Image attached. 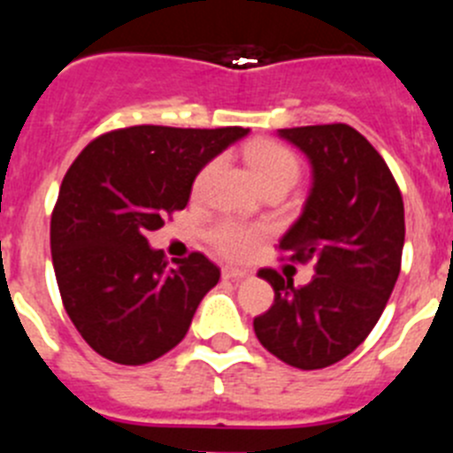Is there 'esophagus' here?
Here are the masks:
<instances>
[{
    "label": "esophagus",
    "instance_id": "esophagus-1",
    "mask_svg": "<svg viewBox=\"0 0 453 453\" xmlns=\"http://www.w3.org/2000/svg\"><path fill=\"white\" fill-rule=\"evenodd\" d=\"M250 274L247 270H238V267H231V265H224L222 267V279H231V281H238V279H245Z\"/></svg>",
    "mask_w": 453,
    "mask_h": 453
}]
</instances>
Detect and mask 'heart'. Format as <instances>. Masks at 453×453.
I'll use <instances>...</instances> for the list:
<instances>
[{
    "mask_svg": "<svg viewBox=\"0 0 453 453\" xmlns=\"http://www.w3.org/2000/svg\"><path fill=\"white\" fill-rule=\"evenodd\" d=\"M247 163L254 170L256 179L267 188H292L299 179V161L297 156L292 154L288 147L279 145L274 140H256L247 147L245 151ZM203 177V174H202ZM199 177V181H202ZM208 242L219 251V254L229 256V258H240L245 256L250 245L256 238V229L247 226L235 219H219L213 226H208L206 231Z\"/></svg>",
    "mask_w": 453,
    "mask_h": 453,
    "instance_id": "obj_1",
    "label": "heart"
}]
</instances>
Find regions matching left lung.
<instances>
[{
	"mask_svg": "<svg viewBox=\"0 0 453 453\" xmlns=\"http://www.w3.org/2000/svg\"><path fill=\"white\" fill-rule=\"evenodd\" d=\"M313 167L299 219L279 242L290 261L315 263L306 286L276 270L270 311L254 319L256 338L279 361L322 370L349 356L381 318L402 270L403 199L381 154L349 124L279 129Z\"/></svg>",
	"mask_w": 453,
	"mask_h": 453,
	"instance_id": "obj_1",
	"label": "left lung"
}]
</instances>
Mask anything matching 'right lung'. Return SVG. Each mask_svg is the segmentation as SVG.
<instances>
[{
    "mask_svg": "<svg viewBox=\"0 0 453 453\" xmlns=\"http://www.w3.org/2000/svg\"><path fill=\"white\" fill-rule=\"evenodd\" d=\"M247 134L140 124L99 135L74 158L51 213V261L72 324L99 356L145 365L188 334L219 267L199 251L170 267L147 235L186 208L199 170Z\"/></svg>",
    "mask_w": 453,
    "mask_h": 453,
    "instance_id": "add662e5",
    "label": "right lung"
}]
</instances>
